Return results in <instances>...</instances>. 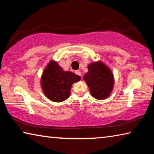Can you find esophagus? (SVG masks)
I'll use <instances>...</instances> for the list:
<instances>
[{"instance_id": "34e87169", "label": "esophagus", "mask_w": 154, "mask_h": 154, "mask_svg": "<svg viewBox=\"0 0 154 154\" xmlns=\"http://www.w3.org/2000/svg\"><path fill=\"white\" fill-rule=\"evenodd\" d=\"M75 74L79 75V76H82V73H81L79 71H75Z\"/></svg>"}]
</instances>
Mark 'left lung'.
<instances>
[{
    "label": "left lung",
    "mask_w": 154,
    "mask_h": 154,
    "mask_svg": "<svg viewBox=\"0 0 154 154\" xmlns=\"http://www.w3.org/2000/svg\"><path fill=\"white\" fill-rule=\"evenodd\" d=\"M88 72L83 79L90 88V94L98 100H103L110 95L114 85L113 75L111 70L103 62L91 63Z\"/></svg>",
    "instance_id": "obj_1"
}]
</instances>
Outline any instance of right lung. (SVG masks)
<instances>
[{"mask_svg": "<svg viewBox=\"0 0 154 154\" xmlns=\"http://www.w3.org/2000/svg\"><path fill=\"white\" fill-rule=\"evenodd\" d=\"M81 79L79 75L64 71L58 62H49L41 77V87L45 95L54 102H62L69 97L72 84Z\"/></svg>", "mask_w": 154, "mask_h": 154, "instance_id": "right-lung-1", "label": "right lung"}]
</instances>
